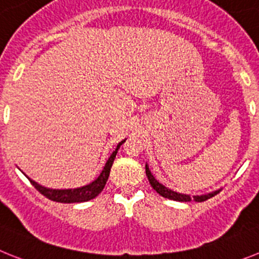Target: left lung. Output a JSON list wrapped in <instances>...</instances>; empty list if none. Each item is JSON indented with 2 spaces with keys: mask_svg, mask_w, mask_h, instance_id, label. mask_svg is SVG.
I'll return each mask as SVG.
<instances>
[{
  "mask_svg": "<svg viewBox=\"0 0 259 259\" xmlns=\"http://www.w3.org/2000/svg\"><path fill=\"white\" fill-rule=\"evenodd\" d=\"M146 174L148 181H150V185L152 186V188L158 193V195H161L162 197H166V199L174 200V201L187 202V201H191V200H195V201L197 202H202L205 201V200H208L210 199V197L215 196L217 193H220L221 191V190H217L214 191V192L206 193V195H200V196H190V195H185V193H178L176 192V191H171L170 188L162 186L161 183H158V182L155 179V177L152 176V173H151L147 165H146Z\"/></svg>",
  "mask_w": 259,
  "mask_h": 259,
  "instance_id": "1",
  "label": "left lung"
}]
</instances>
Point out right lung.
<instances>
[{
    "label": "right lung",
    "mask_w": 259,
    "mask_h": 259,
    "mask_svg": "<svg viewBox=\"0 0 259 259\" xmlns=\"http://www.w3.org/2000/svg\"><path fill=\"white\" fill-rule=\"evenodd\" d=\"M125 141H121L120 143L117 144L116 147V150L113 151V153L109 156V158L107 160L106 165H104L103 170H102V173L99 174L95 181H93L90 185H86L83 187L80 188H73V190H53V188H46L42 187L41 185L36 183L34 181H32L31 178L29 179L32 185L34 186L37 191L39 193H42L44 196L48 197L49 200L51 201H57V202H64V204H71V202H83V201H89V200L94 199L97 197L99 193L103 191L104 186H106L107 181H108L109 177V171H111V166L113 164V160L116 157V153H117L118 148Z\"/></svg>",
    "instance_id": "add662e5"
}]
</instances>
